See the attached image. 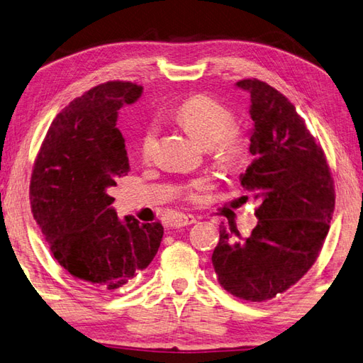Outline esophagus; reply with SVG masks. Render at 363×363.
I'll return each mask as SVG.
<instances>
[{"mask_svg":"<svg viewBox=\"0 0 363 363\" xmlns=\"http://www.w3.org/2000/svg\"><path fill=\"white\" fill-rule=\"evenodd\" d=\"M196 222H197V219L194 216H191V214L180 216V217H177V219H174L171 222V227L172 228H183V227H188V225H192Z\"/></svg>","mask_w":363,"mask_h":363,"instance_id":"obj_1","label":"esophagus"}]
</instances>
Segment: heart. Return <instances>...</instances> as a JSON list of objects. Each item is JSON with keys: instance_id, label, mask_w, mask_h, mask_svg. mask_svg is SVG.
Returning a JSON list of instances; mask_svg holds the SVG:
<instances>
[{"instance_id": "1", "label": "heart", "mask_w": 363, "mask_h": 363, "mask_svg": "<svg viewBox=\"0 0 363 363\" xmlns=\"http://www.w3.org/2000/svg\"><path fill=\"white\" fill-rule=\"evenodd\" d=\"M174 118L184 130L206 146L209 155L222 167L238 164L245 154V140L242 133L233 125L235 115L206 94H196L177 107ZM158 138L157 123H149L141 132L138 152L143 161H150L154 157ZM209 183L205 179L194 180L183 189V197L192 203L202 200V194Z\"/></svg>"}]
</instances>
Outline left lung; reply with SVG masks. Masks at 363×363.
Segmentation results:
<instances>
[{
  "mask_svg": "<svg viewBox=\"0 0 363 363\" xmlns=\"http://www.w3.org/2000/svg\"><path fill=\"white\" fill-rule=\"evenodd\" d=\"M250 93L253 155L240 184L257 199V225L247 239L220 225L213 267L238 298L267 301L300 281L323 248L335 206L326 155L295 106L257 79L236 84ZM240 199H248L247 196Z\"/></svg>",
  "mask_w": 363,
  "mask_h": 363,
  "instance_id": "8db88e82",
  "label": "left lung"
}]
</instances>
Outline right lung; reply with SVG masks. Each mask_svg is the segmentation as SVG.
I'll return each instance as SVG.
<instances>
[{"label": "right lung", "mask_w": 363, "mask_h": 363, "mask_svg": "<svg viewBox=\"0 0 363 363\" xmlns=\"http://www.w3.org/2000/svg\"><path fill=\"white\" fill-rule=\"evenodd\" d=\"M143 86L101 84L55 116L34 161L29 199L35 222L63 269L94 292L124 286L154 259L163 238L158 220L121 222L108 189L130 171L118 110Z\"/></svg>", "instance_id": "right-lung-1"}]
</instances>
